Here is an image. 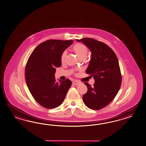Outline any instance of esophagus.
Here are the masks:
<instances>
[{
	"label": "esophagus",
	"mask_w": 146,
	"mask_h": 146,
	"mask_svg": "<svg viewBox=\"0 0 146 146\" xmlns=\"http://www.w3.org/2000/svg\"><path fill=\"white\" fill-rule=\"evenodd\" d=\"M72 84H74L75 85H79L80 83H79V82L77 81V80H75V81H74V82H72Z\"/></svg>",
	"instance_id": "1"
}]
</instances>
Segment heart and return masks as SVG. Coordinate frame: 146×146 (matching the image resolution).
Masks as SVG:
<instances>
[{
  "mask_svg": "<svg viewBox=\"0 0 146 146\" xmlns=\"http://www.w3.org/2000/svg\"><path fill=\"white\" fill-rule=\"evenodd\" d=\"M73 50L76 54L80 59L85 58L87 57L88 54V48L86 46L83 44L77 43L73 46ZM67 52L66 50L63 51L61 55V61L63 62L66 57Z\"/></svg>",
  "mask_w": 146,
  "mask_h": 146,
  "instance_id": "1",
  "label": "heart"
}]
</instances>
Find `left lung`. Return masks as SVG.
Masks as SVG:
<instances>
[{
  "label": "left lung",
  "instance_id": "left-lung-1",
  "mask_svg": "<svg viewBox=\"0 0 146 146\" xmlns=\"http://www.w3.org/2000/svg\"><path fill=\"white\" fill-rule=\"evenodd\" d=\"M83 42L91 51V60L86 72L93 77L95 83H88V91L83 96L89 108L100 110L108 105L116 96L121 84V69L113 50L107 45L93 38L76 39Z\"/></svg>",
  "mask_w": 146,
  "mask_h": 146
}]
</instances>
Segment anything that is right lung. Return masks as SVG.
<instances>
[{
    "label": "right lung",
    "mask_w": 146,
    "mask_h": 146,
    "mask_svg": "<svg viewBox=\"0 0 146 146\" xmlns=\"http://www.w3.org/2000/svg\"><path fill=\"white\" fill-rule=\"evenodd\" d=\"M73 40L49 39L38 45L30 55L25 68L26 83L34 99L43 107L53 109L62 104L71 81L58 80L54 74L61 65V55Z\"/></svg>",
    "instance_id": "obj_1"
}]
</instances>
